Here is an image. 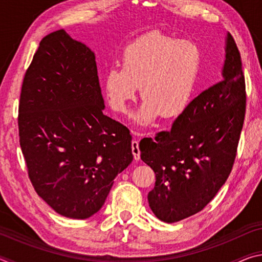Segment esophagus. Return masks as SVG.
<instances>
[{
  "label": "esophagus",
  "instance_id": "34e87169",
  "mask_svg": "<svg viewBox=\"0 0 262 262\" xmlns=\"http://www.w3.org/2000/svg\"><path fill=\"white\" fill-rule=\"evenodd\" d=\"M132 151H133V155H134L135 161H139L140 155H141L140 147H139V140H133L132 141Z\"/></svg>",
  "mask_w": 262,
  "mask_h": 262
}]
</instances>
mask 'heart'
<instances>
[{
	"label": "heart",
	"mask_w": 262,
	"mask_h": 262,
	"mask_svg": "<svg viewBox=\"0 0 262 262\" xmlns=\"http://www.w3.org/2000/svg\"><path fill=\"white\" fill-rule=\"evenodd\" d=\"M202 66V52L187 39L150 32L123 51L121 67L105 73L103 85L110 107L127 113L140 88L143 101L134 115L137 126H150L161 115L178 117L189 105Z\"/></svg>",
	"instance_id": "heart-1"
}]
</instances>
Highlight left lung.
Masks as SVG:
<instances>
[{"label": "left lung", "instance_id": "1", "mask_svg": "<svg viewBox=\"0 0 262 262\" xmlns=\"http://www.w3.org/2000/svg\"><path fill=\"white\" fill-rule=\"evenodd\" d=\"M245 106L241 54L228 32L222 81L190 101L170 130L140 142L141 159L156 174L148 201L159 220L187 219L215 198L236 158Z\"/></svg>", "mask_w": 262, "mask_h": 262}]
</instances>
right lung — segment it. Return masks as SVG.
Here are the masks:
<instances>
[{
	"mask_svg": "<svg viewBox=\"0 0 262 262\" xmlns=\"http://www.w3.org/2000/svg\"><path fill=\"white\" fill-rule=\"evenodd\" d=\"M104 108L95 53L64 30L46 35L21 86L19 143L35 192L64 217L98 212L134 158L129 130Z\"/></svg>",
	"mask_w": 262,
	"mask_h": 262,
	"instance_id": "right-lung-1",
	"label": "right lung"
}]
</instances>
